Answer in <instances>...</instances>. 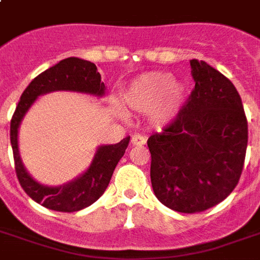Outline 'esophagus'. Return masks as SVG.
Here are the masks:
<instances>
[{"mask_svg": "<svg viewBox=\"0 0 260 260\" xmlns=\"http://www.w3.org/2000/svg\"><path fill=\"white\" fill-rule=\"evenodd\" d=\"M146 138L142 136V135H134L132 139H131V143H132V146H144L146 144Z\"/></svg>", "mask_w": 260, "mask_h": 260, "instance_id": "esophagus-1", "label": "esophagus"}]
</instances>
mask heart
<instances>
[{"label": "heart", "instance_id": "b5f03b06", "mask_svg": "<svg viewBox=\"0 0 260 260\" xmlns=\"http://www.w3.org/2000/svg\"><path fill=\"white\" fill-rule=\"evenodd\" d=\"M185 85L171 79L166 73L140 75L122 93L125 109L136 113H148L155 126H163L177 117L185 102Z\"/></svg>", "mask_w": 260, "mask_h": 260}]
</instances>
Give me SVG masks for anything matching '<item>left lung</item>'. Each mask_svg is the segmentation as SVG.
<instances>
[{"label": "left lung", "instance_id": "obj_1", "mask_svg": "<svg viewBox=\"0 0 260 260\" xmlns=\"http://www.w3.org/2000/svg\"><path fill=\"white\" fill-rule=\"evenodd\" d=\"M196 85L177 117L151 135V183L159 201L181 213L217 205L236 187L246 159L248 125L234 83L197 59Z\"/></svg>", "mask_w": 260, "mask_h": 260}]
</instances>
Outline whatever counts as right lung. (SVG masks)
<instances>
[{
  "label": "right lung",
  "mask_w": 260,
  "mask_h": 260,
  "mask_svg": "<svg viewBox=\"0 0 260 260\" xmlns=\"http://www.w3.org/2000/svg\"><path fill=\"white\" fill-rule=\"evenodd\" d=\"M56 90L102 97L105 94V85L101 82V75L95 64L79 58L63 59L58 64L43 71L28 85L20 97V102L10 120V144L13 150L14 169L24 191L47 209L71 213L85 209L104 194L118 160L122 158L128 147L129 136L117 144L98 147L89 169L66 185L52 187L35 181L25 170L20 158L18 126L39 95Z\"/></svg>",
  "instance_id": "right-lung-1"
}]
</instances>
